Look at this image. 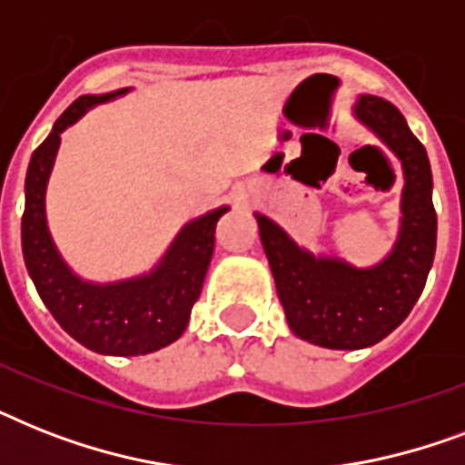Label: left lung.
Here are the masks:
<instances>
[{
  "label": "left lung",
  "mask_w": 465,
  "mask_h": 465,
  "mask_svg": "<svg viewBox=\"0 0 465 465\" xmlns=\"http://www.w3.org/2000/svg\"><path fill=\"white\" fill-rule=\"evenodd\" d=\"M354 118L403 163L401 232L381 262L354 268L340 258L313 255L272 219L255 214L287 323L297 338L331 350L371 347L396 331L425 290L437 248L432 168L425 147L396 105L383 98L360 96Z\"/></svg>",
  "instance_id": "1"
}]
</instances>
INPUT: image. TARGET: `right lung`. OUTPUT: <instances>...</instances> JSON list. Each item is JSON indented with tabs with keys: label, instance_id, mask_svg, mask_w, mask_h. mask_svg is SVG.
<instances>
[{
	"label": "right lung",
	"instance_id": "add662e5",
	"mask_svg": "<svg viewBox=\"0 0 465 465\" xmlns=\"http://www.w3.org/2000/svg\"><path fill=\"white\" fill-rule=\"evenodd\" d=\"M130 89L82 96L62 113L53 133L31 156L25 173V210L21 246L43 304L64 331L98 354L134 357L156 352L181 338L190 309L203 292L214 253V229L229 207L193 219L175 236L152 272L120 282L96 284L74 275L54 248L45 219V190L60 149V134L98 104L123 96Z\"/></svg>",
	"mask_w": 465,
	"mask_h": 465
}]
</instances>
